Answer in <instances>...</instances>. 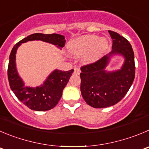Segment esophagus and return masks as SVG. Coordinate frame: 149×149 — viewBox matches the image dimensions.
<instances>
[{
	"label": "esophagus",
	"instance_id": "obj_1",
	"mask_svg": "<svg viewBox=\"0 0 149 149\" xmlns=\"http://www.w3.org/2000/svg\"><path fill=\"white\" fill-rule=\"evenodd\" d=\"M80 69H79V68H75V69H74V74L78 75V74H80Z\"/></svg>",
	"mask_w": 149,
	"mask_h": 149
}]
</instances>
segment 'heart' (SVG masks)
I'll return each mask as SVG.
<instances>
[{
    "mask_svg": "<svg viewBox=\"0 0 149 149\" xmlns=\"http://www.w3.org/2000/svg\"><path fill=\"white\" fill-rule=\"evenodd\" d=\"M67 51L74 57L84 55L83 61L90 64L98 61L109 48V41L105 37L99 38L95 35H85L70 41Z\"/></svg>",
    "mask_w": 149,
    "mask_h": 149,
    "instance_id": "1",
    "label": "heart"
}]
</instances>
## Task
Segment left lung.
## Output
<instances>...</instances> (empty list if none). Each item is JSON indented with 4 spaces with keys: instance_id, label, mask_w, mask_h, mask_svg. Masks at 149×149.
I'll return each mask as SVG.
<instances>
[{
    "instance_id": "1",
    "label": "left lung",
    "mask_w": 149,
    "mask_h": 149,
    "mask_svg": "<svg viewBox=\"0 0 149 149\" xmlns=\"http://www.w3.org/2000/svg\"><path fill=\"white\" fill-rule=\"evenodd\" d=\"M112 39V51L98 61L81 67L80 91L86 102L94 108L110 107L121 101L134 79V52L130 42L114 31H108ZM122 56L121 69L107 71L112 57Z\"/></svg>"
}]
</instances>
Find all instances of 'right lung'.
<instances>
[{
	"label": "right lung",
	"mask_w": 149,
	"mask_h": 149,
	"mask_svg": "<svg viewBox=\"0 0 149 149\" xmlns=\"http://www.w3.org/2000/svg\"><path fill=\"white\" fill-rule=\"evenodd\" d=\"M42 41L52 44L59 49L64 47L66 40L63 35L52 33H33L19 41L12 48L9 56L8 79L9 86L18 100L31 110L46 111L56 107L61 100L63 90L69 82L74 69L61 71L55 69L49 74L42 84L36 87L25 86L19 75L16 66V53L21 44L29 41Z\"/></svg>",
	"instance_id": "right-lung-1"
}]
</instances>
